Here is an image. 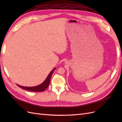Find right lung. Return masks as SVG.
Returning a JSON list of instances; mask_svg holds the SVG:
<instances>
[{"instance_id":"add662e5","label":"right lung","mask_w":122,"mask_h":122,"mask_svg":"<svg viewBox=\"0 0 122 122\" xmlns=\"http://www.w3.org/2000/svg\"><path fill=\"white\" fill-rule=\"evenodd\" d=\"M55 68H54L52 71H51V72L49 74V75H48L47 77V78L46 79L44 80V81L41 84H40L37 86H31V87H27V86H20L19 84H16L17 86L21 87V88H23V89H24L25 90H27L29 91H32V92H43L44 90H45L46 88L48 87V86H49V84L50 81V79H51V77L52 75V73L53 71L55 70Z\"/></svg>"}]
</instances>
